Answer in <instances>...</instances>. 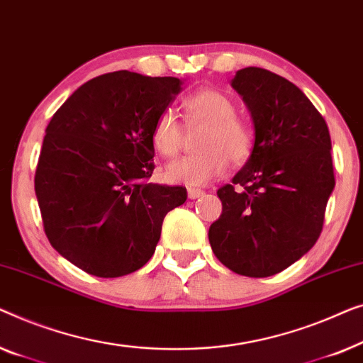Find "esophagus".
<instances>
[{"instance_id":"esophagus-1","label":"esophagus","mask_w":363,"mask_h":363,"mask_svg":"<svg viewBox=\"0 0 363 363\" xmlns=\"http://www.w3.org/2000/svg\"><path fill=\"white\" fill-rule=\"evenodd\" d=\"M187 196L189 199H199L203 196V191L202 189H197V187H189L187 189Z\"/></svg>"}]
</instances>
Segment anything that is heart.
<instances>
[{
	"label": "heart",
	"instance_id": "obj_1",
	"mask_svg": "<svg viewBox=\"0 0 363 363\" xmlns=\"http://www.w3.org/2000/svg\"><path fill=\"white\" fill-rule=\"evenodd\" d=\"M189 125H206L196 155L177 157L166 166L169 182L203 186L227 171L228 161L240 164L253 151V131L237 116V105L223 91L202 89L182 100ZM182 130L171 111H162L151 130V146L162 157H172L181 150Z\"/></svg>",
	"mask_w": 363,
	"mask_h": 363
}]
</instances>
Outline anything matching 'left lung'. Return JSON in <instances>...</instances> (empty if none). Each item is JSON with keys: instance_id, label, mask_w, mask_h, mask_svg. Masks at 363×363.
I'll return each instance as SVG.
<instances>
[{"instance_id": "obj_1", "label": "left lung", "mask_w": 363, "mask_h": 363, "mask_svg": "<svg viewBox=\"0 0 363 363\" xmlns=\"http://www.w3.org/2000/svg\"><path fill=\"white\" fill-rule=\"evenodd\" d=\"M232 86L252 115L248 161L217 191L222 216L208 228L216 257L250 278L273 277L309 252L334 191L330 135L294 84L267 69L238 70Z\"/></svg>"}]
</instances>
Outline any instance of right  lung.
<instances>
[{
  "label": "right lung",
  "mask_w": 363,
  "mask_h": 363,
  "mask_svg": "<svg viewBox=\"0 0 363 363\" xmlns=\"http://www.w3.org/2000/svg\"><path fill=\"white\" fill-rule=\"evenodd\" d=\"M181 85L128 70L104 74L49 121L35 197L50 245L85 273L118 278L145 267L166 213L186 202V187L147 182L152 125Z\"/></svg>",
  "instance_id": "obj_1"
}]
</instances>
